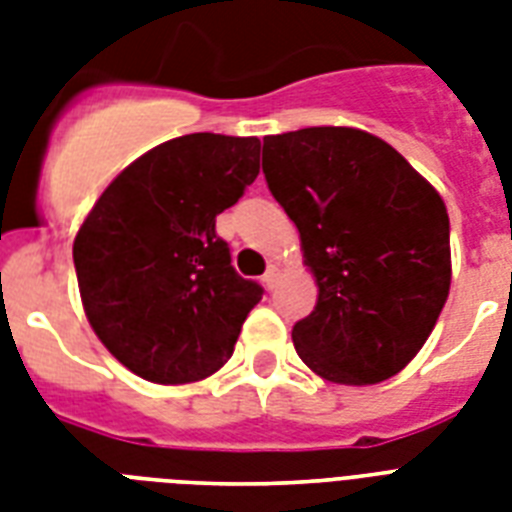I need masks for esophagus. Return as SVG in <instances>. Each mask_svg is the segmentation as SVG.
<instances>
[{"label":"esophagus","mask_w":512,"mask_h":512,"mask_svg":"<svg viewBox=\"0 0 512 512\" xmlns=\"http://www.w3.org/2000/svg\"><path fill=\"white\" fill-rule=\"evenodd\" d=\"M276 281H279V268H276V265H268V271H265L263 276V284L268 289H273L276 287Z\"/></svg>","instance_id":"1"}]
</instances>
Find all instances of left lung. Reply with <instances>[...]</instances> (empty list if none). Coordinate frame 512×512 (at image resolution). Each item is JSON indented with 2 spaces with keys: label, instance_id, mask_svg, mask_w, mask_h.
Wrapping results in <instances>:
<instances>
[{
  "label": "left lung",
  "instance_id": "1",
  "mask_svg": "<svg viewBox=\"0 0 512 512\" xmlns=\"http://www.w3.org/2000/svg\"><path fill=\"white\" fill-rule=\"evenodd\" d=\"M263 172L319 284L292 329L297 356L340 385L401 372L449 297L444 199L396 148L353 127L268 135Z\"/></svg>",
  "mask_w": 512,
  "mask_h": 512
}]
</instances>
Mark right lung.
<instances>
[{
    "mask_svg": "<svg viewBox=\"0 0 512 512\" xmlns=\"http://www.w3.org/2000/svg\"><path fill=\"white\" fill-rule=\"evenodd\" d=\"M260 172V140L193 132L108 185L74 239L82 305L130 372L183 385L231 358L263 287L241 279L215 217Z\"/></svg>",
    "mask_w": 512,
    "mask_h": 512,
    "instance_id": "1",
    "label": "right lung"
}]
</instances>
